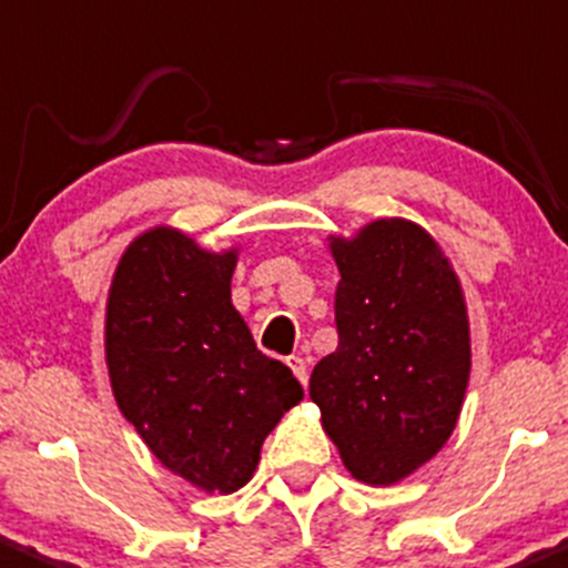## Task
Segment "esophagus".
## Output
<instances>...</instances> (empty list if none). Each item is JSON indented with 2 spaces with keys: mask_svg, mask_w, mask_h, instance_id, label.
<instances>
[{
  "mask_svg": "<svg viewBox=\"0 0 568 568\" xmlns=\"http://www.w3.org/2000/svg\"><path fill=\"white\" fill-rule=\"evenodd\" d=\"M286 366H290L292 374H295V377L301 379L303 385H306V379H308V372H306V361H303L301 355H290V358H286Z\"/></svg>",
  "mask_w": 568,
  "mask_h": 568,
  "instance_id": "esophagus-1",
  "label": "esophagus"
}]
</instances>
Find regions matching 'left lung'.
<instances>
[{
	"mask_svg": "<svg viewBox=\"0 0 568 568\" xmlns=\"http://www.w3.org/2000/svg\"><path fill=\"white\" fill-rule=\"evenodd\" d=\"M336 353L308 379L325 435L358 481L388 487L446 446L470 379V325L457 273L435 237L377 219L331 237Z\"/></svg>",
	"mask_w": 568,
	"mask_h": 568,
	"instance_id": "1",
	"label": "left lung"
}]
</instances>
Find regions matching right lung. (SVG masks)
<instances>
[{
    "label": "right lung",
    "mask_w": 568,
    "mask_h": 568,
    "mask_svg": "<svg viewBox=\"0 0 568 568\" xmlns=\"http://www.w3.org/2000/svg\"><path fill=\"white\" fill-rule=\"evenodd\" d=\"M237 248L207 251L172 226L125 248L106 301V366L120 413L163 467L230 495L265 437L303 399L232 306Z\"/></svg>",
    "instance_id": "add662e5"
}]
</instances>
